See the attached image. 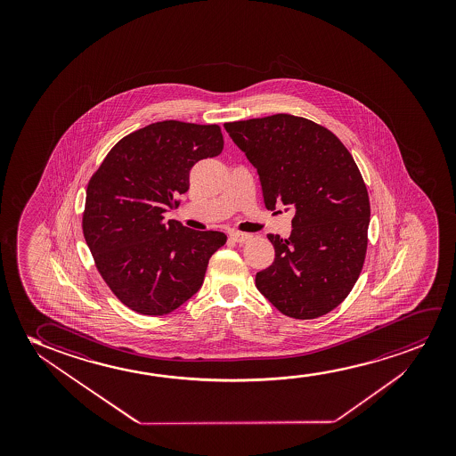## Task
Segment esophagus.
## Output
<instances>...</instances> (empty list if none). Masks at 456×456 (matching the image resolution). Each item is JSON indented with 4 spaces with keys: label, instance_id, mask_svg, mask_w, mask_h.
<instances>
[{
    "label": "esophagus",
    "instance_id": "esophagus-1",
    "mask_svg": "<svg viewBox=\"0 0 456 456\" xmlns=\"http://www.w3.org/2000/svg\"><path fill=\"white\" fill-rule=\"evenodd\" d=\"M249 233H243V232H231V240L235 243L244 244L249 240Z\"/></svg>",
    "mask_w": 456,
    "mask_h": 456
}]
</instances>
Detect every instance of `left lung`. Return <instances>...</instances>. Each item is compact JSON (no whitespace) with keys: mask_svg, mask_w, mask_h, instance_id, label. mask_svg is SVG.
Instances as JSON below:
<instances>
[{"mask_svg":"<svg viewBox=\"0 0 456 456\" xmlns=\"http://www.w3.org/2000/svg\"><path fill=\"white\" fill-rule=\"evenodd\" d=\"M224 127L256 167L266 208L294 212L289 237L268 235L275 258L256 273L258 291L289 318L324 316L349 296L368 249L370 204L354 157L324 126L288 113Z\"/></svg>","mask_w":456,"mask_h":456,"instance_id":"left-lung-1","label":"left lung"}]
</instances>
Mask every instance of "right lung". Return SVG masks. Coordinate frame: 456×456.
I'll return each mask as SVG.
<instances>
[{"label": "right lung", "instance_id": "right-lung-1", "mask_svg": "<svg viewBox=\"0 0 456 456\" xmlns=\"http://www.w3.org/2000/svg\"><path fill=\"white\" fill-rule=\"evenodd\" d=\"M223 148L218 125L167 119L121 138L90 177L82 232L107 287L134 312L163 316L185 304L227 241L223 232L163 221L194 163Z\"/></svg>", "mask_w": 456, "mask_h": 456}]
</instances>
